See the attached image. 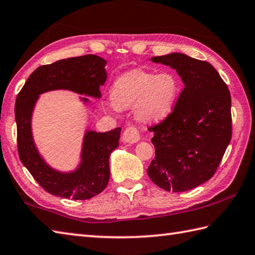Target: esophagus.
Masks as SVG:
<instances>
[{
    "instance_id": "1",
    "label": "esophagus",
    "mask_w": 255,
    "mask_h": 255,
    "mask_svg": "<svg viewBox=\"0 0 255 255\" xmlns=\"http://www.w3.org/2000/svg\"><path fill=\"white\" fill-rule=\"evenodd\" d=\"M139 141V133L136 128L128 127L124 129L122 135V142L126 144H134Z\"/></svg>"
}]
</instances>
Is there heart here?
<instances>
[{
	"mask_svg": "<svg viewBox=\"0 0 255 255\" xmlns=\"http://www.w3.org/2000/svg\"><path fill=\"white\" fill-rule=\"evenodd\" d=\"M180 95L178 77L171 71L155 74L144 69H133L114 80L110 109H128L133 106L134 118L144 124H156L174 111Z\"/></svg>",
	"mask_w": 255,
	"mask_h": 255,
	"instance_id": "heart-1",
	"label": "heart"
}]
</instances>
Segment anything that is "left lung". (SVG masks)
Here are the masks:
<instances>
[{"label": "left lung", "mask_w": 255, "mask_h": 255, "mask_svg": "<svg viewBox=\"0 0 255 255\" xmlns=\"http://www.w3.org/2000/svg\"><path fill=\"white\" fill-rule=\"evenodd\" d=\"M150 60L175 69L185 87L170 116L149 128L155 158L147 174L164 190H190L214 176L230 143V92L209 62L181 53Z\"/></svg>", "instance_id": "1"}]
</instances>
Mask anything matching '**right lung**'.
Returning a JSON list of instances; mask_svg holds the SVG:
<instances>
[{
    "label": "right lung",
    "instance_id": "obj_1",
    "mask_svg": "<svg viewBox=\"0 0 255 255\" xmlns=\"http://www.w3.org/2000/svg\"><path fill=\"white\" fill-rule=\"evenodd\" d=\"M106 65L107 60L101 57L85 55L40 66L28 77L17 95L15 121L20 162L51 195L86 200L100 194L110 178L109 158L119 146L121 128L105 133L87 129L82 139L79 164L75 169L61 171L46 163L34 142V108L41 93L54 90H69L80 96L100 99V87L108 78ZM79 98L84 105L90 102L88 98Z\"/></svg>",
    "mask_w": 255,
    "mask_h": 255
}]
</instances>
